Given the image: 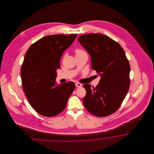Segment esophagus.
<instances>
[{"instance_id": "esophagus-1", "label": "esophagus", "mask_w": 154, "mask_h": 154, "mask_svg": "<svg viewBox=\"0 0 154 154\" xmlns=\"http://www.w3.org/2000/svg\"><path fill=\"white\" fill-rule=\"evenodd\" d=\"M75 86H76V87H77V88H80L82 87V84H80V83H79V82H76L75 83Z\"/></svg>"}]
</instances>
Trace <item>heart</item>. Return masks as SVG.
Segmentation results:
<instances>
[{"instance_id":"b5f03b06","label":"heart","mask_w":154,"mask_h":154,"mask_svg":"<svg viewBox=\"0 0 154 154\" xmlns=\"http://www.w3.org/2000/svg\"><path fill=\"white\" fill-rule=\"evenodd\" d=\"M75 54H76V55H81V54H85V53L81 50H77L75 51Z\"/></svg>"}]
</instances>
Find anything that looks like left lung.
<instances>
[{
	"mask_svg": "<svg viewBox=\"0 0 154 154\" xmlns=\"http://www.w3.org/2000/svg\"><path fill=\"white\" fill-rule=\"evenodd\" d=\"M78 40L91 57L92 69L100 77L95 88L84 85L87 94L82 102L92 114L108 116L118 109L129 90V61L121 46L107 36L86 34Z\"/></svg>",
	"mask_w": 154,
	"mask_h": 154,
	"instance_id": "8db88e82",
	"label": "left lung"
}]
</instances>
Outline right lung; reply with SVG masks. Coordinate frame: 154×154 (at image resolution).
Wrapping results in <instances>:
<instances>
[{
    "label": "right lung",
    "mask_w": 154,
    "mask_h": 154,
    "mask_svg": "<svg viewBox=\"0 0 154 154\" xmlns=\"http://www.w3.org/2000/svg\"><path fill=\"white\" fill-rule=\"evenodd\" d=\"M77 37L76 34L46 36L31 45L25 54L21 70L22 87L31 106L43 116L60 113L73 92V82L58 85L54 80L62 54Z\"/></svg>",
    "instance_id": "1"
}]
</instances>
